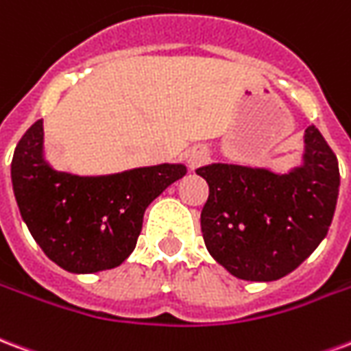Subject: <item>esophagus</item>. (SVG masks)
I'll return each mask as SVG.
<instances>
[{
	"instance_id": "esophagus-1",
	"label": "esophagus",
	"mask_w": 351,
	"mask_h": 351,
	"mask_svg": "<svg viewBox=\"0 0 351 351\" xmlns=\"http://www.w3.org/2000/svg\"><path fill=\"white\" fill-rule=\"evenodd\" d=\"M206 157L207 155L204 149H193L191 151V155H189V162H191V166H196L200 165V162H204Z\"/></svg>"
}]
</instances>
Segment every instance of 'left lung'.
<instances>
[{"mask_svg":"<svg viewBox=\"0 0 351 351\" xmlns=\"http://www.w3.org/2000/svg\"><path fill=\"white\" fill-rule=\"evenodd\" d=\"M301 162L288 172L211 162L196 170L209 185L202 235L230 275L271 282L305 262L329 232L339 200V160L314 125Z\"/></svg>","mask_w":351,"mask_h":351,"instance_id":"8db88e82","label":"left lung"}]
</instances>
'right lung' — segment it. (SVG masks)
Wrapping results in <instances>:
<instances>
[{
	"instance_id": "1",
	"label": "right lung",
	"mask_w": 351,
	"mask_h": 351,
	"mask_svg": "<svg viewBox=\"0 0 351 351\" xmlns=\"http://www.w3.org/2000/svg\"><path fill=\"white\" fill-rule=\"evenodd\" d=\"M185 173L181 162L104 176L56 170L46 158L43 119L25 130L11 162L29 234L53 263L76 275L121 265L136 247L147 206Z\"/></svg>"
}]
</instances>
